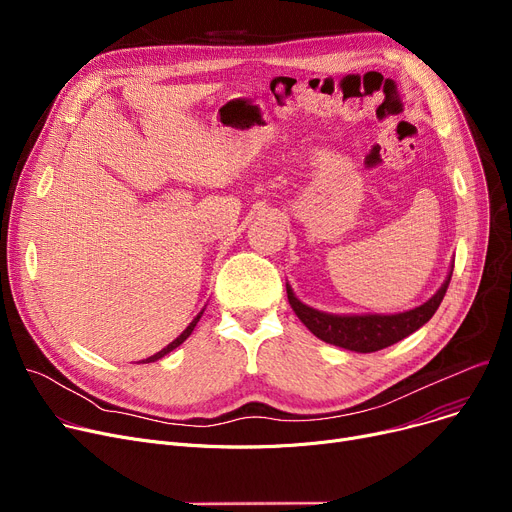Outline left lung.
Wrapping results in <instances>:
<instances>
[{"label": "left lung", "instance_id": "left-lung-1", "mask_svg": "<svg viewBox=\"0 0 512 512\" xmlns=\"http://www.w3.org/2000/svg\"><path fill=\"white\" fill-rule=\"evenodd\" d=\"M453 266L455 264H450L444 283L428 302L397 314H330L316 310L304 304L302 299H297L289 283H285V287L293 312L308 326L312 335H316L324 343L355 353H372L399 343L401 339L415 333L417 328H422L434 316L448 289L450 277H453Z\"/></svg>", "mask_w": 512, "mask_h": 512}]
</instances>
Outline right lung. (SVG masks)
I'll list each match as a JSON object with an SVG mask.
<instances>
[{"label": "right lung", "mask_w": 512, "mask_h": 512, "mask_svg": "<svg viewBox=\"0 0 512 512\" xmlns=\"http://www.w3.org/2000/svg\"><path fill=\"white\" fill-rule=\"evenodd\" d=\"M202 312H204V308H202ZM202 312L186 326V330H184V333L182 335H179L175 341H171L167 347H163L159 353H155V355H150V357H146V359H142V362L140 364H150V362H157V359H161V357H165L167 353H171L175 347H179V345H182L190 335H192V330L196 328V324H198V320H200V316H202Z\"/></svg>", "instance_id": "add662e5"}]
</instances>
